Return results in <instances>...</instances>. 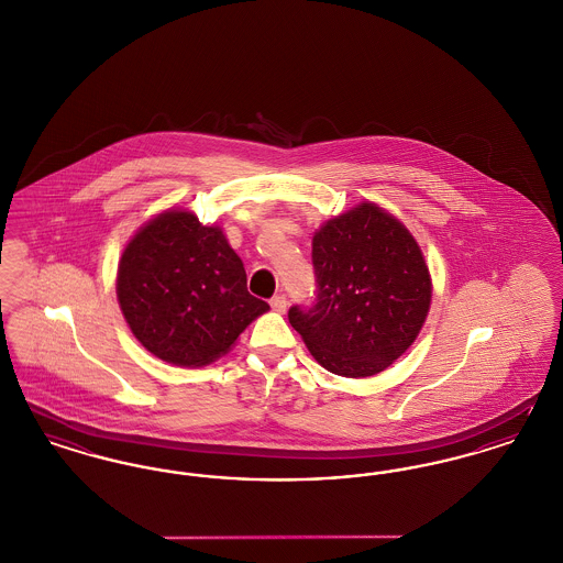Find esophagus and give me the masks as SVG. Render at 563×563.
I'll return each instance as SVG.
<instances>
[{"mask_svg": "<svg viewBox=\"0 0 563 563\" xmlns=\"http://www.w3.org/2000/svg\"><path fill=\"white\" fill-rule=\"evenodd\" d=\"M269 306H272V310H274V312H285V310H287V306H289V301H287V297H285V295H276V297H272V299H269Z\"/></svg>", "mask_w": 563, "mask_h": 563, "instance_id": "1", "label": "esophagus"}]
</instances>
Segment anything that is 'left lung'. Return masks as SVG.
Here are the masks:
<instances>
[{
  "mask_svg": "<svg viewBox=\"0 0 563 563\" xmlns=\"http://www.w3.org/2000/svg\"><path fill=\"white\" fill-rule=\"evenodd\" d=\"M319 295L289 322L327 372L369 377L388 369L420 335L432 278L413 234L375 202L324 221L312 236Z\"/></svg>",
  "mask_w": 563,
  "mask_h": 563,
  "instance_id": "obj_1",
  "label": "left lung"
}]
</instances>
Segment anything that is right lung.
<instances>
[{
	"label": "right lung",
	"mask_w": 563,
	"mask_h": 563,
	"mask_svg": "<svg viewBox=\"0 0 563 563\" xmlns=\"http://www.w3.org/2000/svg\"><path fill=\"white\" fill-rule=\"evenodd\" d=\"M118 303L139 344L177 367L223 356L268 303L246 291V272L219 225L170 207L126 242Z\"/></svg>",
	"instance_id": "right-lung-1"
}]
</instances>
